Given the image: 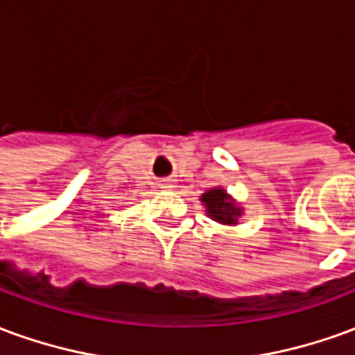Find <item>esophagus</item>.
Wrapping results in <instances>:
<instances>
[{
	"instance_id": "1",
	"label": "esophagus",
	"mask_w": 355,
	"mask_h": 355,
	"mask_svg": "<svg viewBox=\"0 0 355 355\" xmlns=\"http://www.w3.org/2000/svg\"><path fill=\"white\" fill-rule=\"evenodd\" d=\"M163 188H173V184H171V182H165V184H163Z\"/></svg>"
}]
</instances>
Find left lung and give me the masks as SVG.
I'll use <instances>...</instances> for the list:
<instances>
[{
  "label": "left lung",
  "instance_id": "left-lung-1",
  "mask_svg": "<svg viewBox=\"0 0 355 355\" xmlns=\"http://www.w3.org/2000/svg\"><path fill=\"white\" fill-rule=\"evenodd\" d=\"M201 201L205 203V207H207L209 216L216 220V223H223V224H236L238 223V216H239V207H236V203L230 201L228 198V193L220 190V188H216V190H209L201 196Z\"/></svg>",
  "mask_w": 355,
  "mask_h": 355
}]
</instances>
